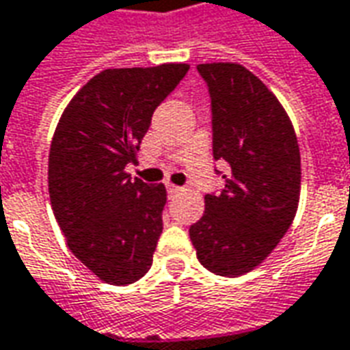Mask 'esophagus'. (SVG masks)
<instances>
[{
	"mask_svg": "<svg viewBox=\"0 0 350 350\" xmlns=\"http://www.w3.org/2000/svg\"><path fill=\"white\" fill-rule=\"evenodd\" d=\"M166 191H168V195H176L182 191V187H180V185H174V184H166Z\"/></svg>",
	"mask_w": 350,
	"mask_h": 350,
	"instance_id": "1",
	"label": "esophagus"
}]
</instances>
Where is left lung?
<instances>
[{
  "mask_svg": "<svg viewBox=\"0 0 350 350\" xmlns=\"http://www.w3.org/2000/svg\"><path fill=\"white\" fill-rule=\"evenodd\" d=\"M211 95L213 157L230 166L224 189L205 195V215L189 228L197 258L218 275H241L274 251L293 222L301 153L275 95L235 63L197 66Z\"/></svg>",
  "mask_w": 350,
  "mask_h": 350,
  "instance_id": "1",
  "label": "left lung"
}]
</instances>
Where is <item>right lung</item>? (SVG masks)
<instances>
[{"label": "right lung", "instance_id": "right-lung-1", "mask_svg": "<svg viewBox=\"0 0 350 350\" xmlns=\"http://www.w3.org/2000/svg\"><path fill=\"white\" fill-rule=\"evenodd\" d=\"M189 65L107 68L72 97L49 149V197L75 256L113 285L153 265L166 189L126 174L155 109Z\"/></svg>", "mask_w": 350, "mask_h": 350}]
</instances>
